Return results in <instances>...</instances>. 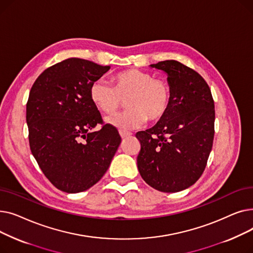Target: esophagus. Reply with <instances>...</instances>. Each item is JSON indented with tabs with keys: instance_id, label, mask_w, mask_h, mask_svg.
Segmentation results:
<instances>
[{
	"instance_id": "esophagus-1",
	"label": "esophagus",
	"mask_w": 253,
	"mask_h": 253,
	"mask_svg": "<svg viewBox=\"0 0 253 253\" xmlns=\"http://www.w3.org/2000/svg\"><path fill=\"white\" fill-rule=\"evenodd\" d=\"M119 133H120V135H121V137H122V138H127V137H129V136H131V135H132L131 132L124 131V130H120V131H119Z\"/></svg>"
}]
</instances>
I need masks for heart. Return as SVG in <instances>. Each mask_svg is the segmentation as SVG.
<instances>
[{
	"label": "heart",
	"mask_w": 253,
	"mask_h": 253,
	"mask_svg": "<svg viewBox=\"0 0 253 253\" xmlns=\"http://www.w3.org/2000/svg\"><path fill=\"white\" fill-rule=\"evenodd\" d=\"M113 86L100 78L90 86L89 96L96 108L103 113H112L123 104L127 110L106 116L104 121L121 129L140 126L147 120H162L171 104V87L166 80L155 78L151 73L130 69L116 74Z\"/></svg>",
	"instance_id": "heart-1"
}]
</instances>
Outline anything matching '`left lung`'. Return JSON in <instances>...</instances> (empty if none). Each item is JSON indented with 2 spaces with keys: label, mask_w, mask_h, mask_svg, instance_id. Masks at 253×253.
<instances>
[{
  "label": "left lung",
  "mask_w": 253,
  "mask_h": 253,
  "mask_svg": "<svg viewBox=\"0 0 253 253\" xmlns=\"http://www.w3.org/2000/svg\"><path fill=\"white\" fill-rule=\"evenodd\" d=\"M151 68L167 74L172 97L166 116L135 134L137 167L152 188L175 193L193 185L206 167L214 137V101L205 80L189 66L165 60Z\"/></svg>",
  "instance_id": "1"
}]
</instances>
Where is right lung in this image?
<instances>
[{
    "label": "right lung",
    "instance_id": "add662e5",
    "mask_svg": "<svg viewBox=\"0 0 253 253\" xmlns=\"http://www.w3.org/2000/svg\"><path fill=\"white\" fill-rule=\"evenodd\" d=\"M111 69L81 58H68L38 77L26 103L33 156L58 190L75 194L100 180L121 137L89 96L91 84Z\"/></svg>",
    "mask_w": 253,
    "mask_h": 253
}]
</instances>
